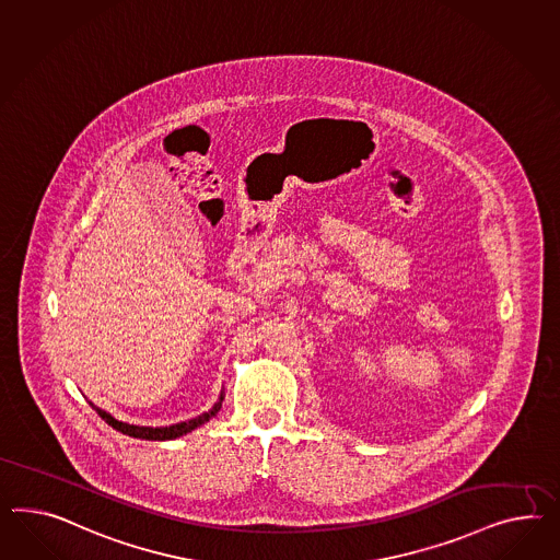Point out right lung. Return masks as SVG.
Masks as SVG:
<instances>
[{
  "label": "right lung",
  "mask_w": 560,
  "mask_h": 560,
  "mask_svg": "<svg viewBox=\"0 0 560 560\" xmlns=\"http://www.w3.org/2000/svg\"><path fill=\"white\" fill-rule=\"evenodd\" d=\"M222 401H224V392L220 394V399L213 404L212 408L208 409V411H203V413H199L196 418H191V420H187V422L171 423V425H156V428H152V425H137V423L120 422V420H116L112 413H107L106 409L97 408V406H93L91 401L90 404L91 408L97 411V416H100L107 425H112L114 430H118V432L126 434V436L140 440H175L179 439V436H185V434H189L191 430H196L201 423L210 422L213 416L222 408Z\"/></svg>",
  "instance_id": "obj_1"
}]
</instances>
